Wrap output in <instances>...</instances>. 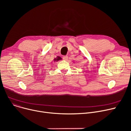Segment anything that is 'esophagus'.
Listing matches in <instances>:
<instances>
[{"mask_svg": "<svg viewBox=\"0 0 131 131\" xmlns=\"http://www.w3.org/2000/svg\"><path fill=\"white\" fill-rule=\"evenodd\" d=\"M63 59L64 60H67V59H68V56H67V55H66V56H64L63 57Z\"/></svg>", "mask_w": 131, "mask_h": 131, "instance_id": "obj_1", "label": "esophagus"}]
</instances>
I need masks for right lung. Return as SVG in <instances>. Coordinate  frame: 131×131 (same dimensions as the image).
I'll list each match as a JSON object with an SVG mask.
<instances>
[{"instance_id":"1","label":"right lung","mask_w":131,"mask_h":131,"mask_svg":"<svg viewBox=\"0 0 131 131\" xmlns=\"http://www.w3.org/2000/svg\"><path fill=\"white\" fill-rule=\"evenodd\" d=\"M60 60H61V58L60 57H59V56H57V57L56 58H54L53 59L54 61H59Z\"/></svg>"}]
</instances>
